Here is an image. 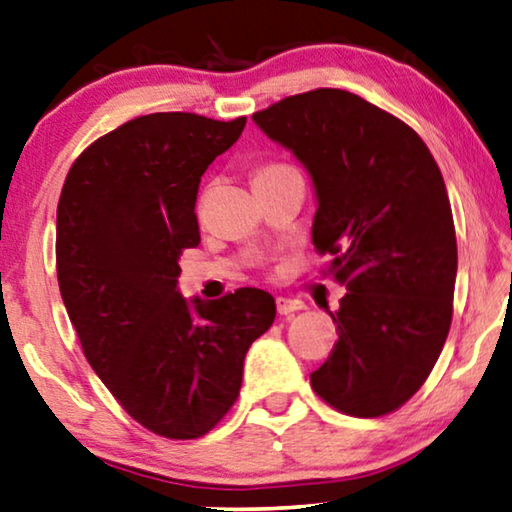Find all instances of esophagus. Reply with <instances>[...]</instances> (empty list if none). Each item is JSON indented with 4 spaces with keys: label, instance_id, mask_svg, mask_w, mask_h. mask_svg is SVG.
Here are the masks:
<instances>
[{
    "label": "esophagus",
    "instance_id": "1",
    "mask_svg": "<svg viewBox=\"0 0 512 512\" xmlns=\"http://www.w3.org/2000/svg\"><path fill=\"white\" fill-rule=\"evenodd\" d=\"M276 308L280 315H292V312H299L305 308V303L299 299H287V296H278Z\"/></svg>",
    "mask_w": 512,
    "mask_h": 512
}]
</instances>
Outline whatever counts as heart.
Listing matches in <instances>:
<instances>
[{
	"label": "heart",
	"mask_w": 512,
	"mask_h": 512,
	"mask_svg": "<svg viewBox=\"0 0 512 512\" xmlns=\"http://www.w3.org/2000/svg\"><path fill=\"white\" fill-rule=\"evenodd\" d=\"M282 170H287V165H264L255 172L253 179H264V177H269V174H276V172H282Z\"/></svg>",
	"instance_id": "b5f03b06"
}]
</instances>
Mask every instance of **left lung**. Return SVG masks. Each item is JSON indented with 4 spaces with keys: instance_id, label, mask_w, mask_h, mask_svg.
<instances>
[{
    "instance_id": "obj_1",
    "label": "left lung",
    "mask_w": 512,
    "mask_h": 512,
    "mask_svg": "<svg viewBox=\"0 0 512 512\" xmlns=\"http://www.w3.org/2000/svg\"><path fill=\"white\" fill-rule=\"evenodd\" d=\"M253 121L308 170L312 243L347 287L312 391L342 414H391L425 384L453 319L457 241L439 165L414 128L345 89L287 96Z\"/></svg>"
}]
</instances>
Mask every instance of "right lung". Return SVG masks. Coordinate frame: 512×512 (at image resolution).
<instances>
[{
  "label": "right lung",
  "mask_w": 512,
  "mask_h": 512,
  "mask_svg": "<svg viewBox=\"0 0 512 512\" xmlns=\"http://www.w3.org/2000/svg\"><path fill=\"white\" fill-rule=\"evenodd\" d=\"M246 126L144 114L75 160L57 207V278L82 352L137 423L197 439L239 398L243 358L276 319L269 292L186 301L179 257L200 243V179Z\"/></svg>",
  "instance_id": "add662e5"
}]
</instances>
